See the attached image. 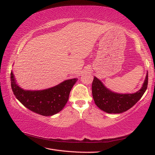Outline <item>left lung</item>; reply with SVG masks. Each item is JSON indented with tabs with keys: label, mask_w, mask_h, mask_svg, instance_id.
<instances>
[{
	"label": "left lung",
	"mask_w": 155,
	"mask_h": 155,
	"mask_svg": "<svg viewBox=\"0 0 155 155\" xmlns=\"http://www.w3.org/2000/svg\"><path fill=\"white\" fill-rule=\"evenodd\" d=\"M148 74L139 91L134 93L120 94L111 91L96 77L92 84V93L97 106L110 114L122 113L133 107L143 97L147 88Z\"/></svg>",
	"instance_id": "1"
}]
</instances>
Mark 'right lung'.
Listing matches in <instances>:
<instances>
[{
    "mask_svg": "<svg viewBox=\"0 0 155 155\" xmlns=\"http://www.w3.org/2000/svg\"><path fill=\"white\" fill-rule=\"evenodd\" d=\"M78 78L66 80L56 86L40 91L24 90L16 83L12 71L11 87L16 98L28 109L42 116H52L63 109Z\"/></svg>",
    "mask_w": 155,
    "mask_h": 155,
    "instance_id": "add662e5",
    "label": "right lung"
}]
</instances>
